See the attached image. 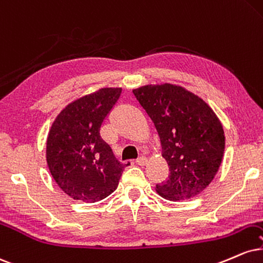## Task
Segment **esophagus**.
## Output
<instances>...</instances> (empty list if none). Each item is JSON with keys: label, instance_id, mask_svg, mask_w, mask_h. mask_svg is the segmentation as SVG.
Segmentation results:
<instances>
[{"label": "esophagus", "instance_id": "1", "mask_svg": "<svg viewBox=\"0 0 263 263\" xmlns=\"http://www.w3.org/2000/svg\"><path fill=\"white\" fill-rule=\"evenodd\" d=\"M146 162H147V157H145V156H140L137 159V163L140 166L146 165Z\"/></svg>", "mask_w": 263, "mask_h": 263}]
</instances>
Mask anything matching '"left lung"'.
<instances>
[{
	"instance_id": "1",
	"label": "left lung",
	"mask_w": 263,
	"mask_h": 263,
	"mask_svg": "<svg viewBox=\"0 0 263 263\" xmlns=\"http://www.w3.org/2000/svg\"><path fill=\"white\" fill-rule=\"evenodd\" d=\"M159 133L168 180L156 192L168 200L202 193L223 160L225 135L217 114L202 98L181 86L162 83L133 89Z\"/></svg>"
}]
</instances>
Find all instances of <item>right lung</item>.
I'll use <instances>...</instances> for the list:
<instances>
[{
    "mask_svg": "<svg viewBox=\"0 0 263 263\" xmlns=\"http://www.w3.org/2000/svg\"><path fill=\"white\" fill-rule=\"evenodd\" d=\"M122 88H101L59 113L46 140V162L58 186L76 200L95 203L118 187L122 163L101 138V126Z\"/></svg>",
    "mask_w": 263,
    "mask_h": 263,
    "instance_id": "right-lung-1",
    "label": "right lung"
}]
</instances>
